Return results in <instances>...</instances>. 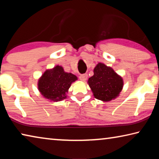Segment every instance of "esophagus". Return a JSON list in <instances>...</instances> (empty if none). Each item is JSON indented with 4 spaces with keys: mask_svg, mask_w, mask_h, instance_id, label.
I'll list each match as a JSON object with an SVG mask.
<instances>
[{
    "mask_svg": "<svg viewBox=\"0 0 159 159\" xmlns=\"http://www.w3.org/2000/svg\"><path fill=\"white\" fill-rule=\"evenodd\" d=\"M79 79L80 80H82V81H85V80L88 79V74H81L79 76Z\"/></svg>",
    "mask_w": 159,
    "mask_h": 159,
    "instance_id": "obj_1",
    "label": "esophagus"
}]
</instances>
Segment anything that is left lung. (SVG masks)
Listing matches in <instances>:
<instances>
[{
  "label": "left lung",
  "mask_w": 159,
  "mask_h": 159,
  "mask_svg": "<svg viewBox=\"0 0 159 159\" xmlns=\"http://www.w3.org/2000/svg\"><path fill=\"white\" fill-rule=\"evenodd\" d=\"M93 72L94 75L89 78L88 83L96 99L109 102L119 95L123 87V80L114 69L103 63H98Z\"/></svg>",
  "instance_id": "obj_1"
}]
</instances>
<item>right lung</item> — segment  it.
I'll use <instances>...</instances> for the list:
<instances>
[{"label":"right lung","mask_w":159,"mask_h":159,"mask_svg":"<svg viewBox=\"0 0 159 159\" xmlns=\"http://www.w3.org/2000/svg\"><path fill=\"white\" fill-rule=\"evenodd\" d=\"M77 79L76 76L65 72L62 66L57 65L44 72L38 81V88L45 98L61 101L66 98L69 88Z\"/></svg>","instance_id":"add662e5"}]
</instances>
